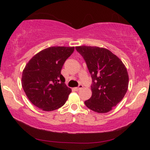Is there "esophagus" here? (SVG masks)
Returning <instances> with one entry per match:
<instances>
[{"instance_id":"1","label":"esophagus","mask_w":150,"mask_h":150,"mask_svg":"<svg viewBox=\"0 0 150 150\" xmlns=\"http://www.w3.org/2000/svg\"><path fill=\"white\" fill-rule=\"evenodd\" d=\"M83 85H81V84H80V85H79V87L74 88V90H76V91H79V90L82 89V88H83Z\"/></svg>"}]
</instances>
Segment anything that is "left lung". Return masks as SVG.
<instances>
[{"mask_svg": "<svg viewBox=\"0 0 150 150\" xmlns=\"http://www.w3.org/2000/svg\"><path fill=\"white\" fill-rule=\"evenodd\" d=\"M76 50L83 57L91 74V97L85 102L87 108L104 113L124 98L128 87V74L122 61L106 48L82 46Z\"/></svg>", "mask_w": 150, "mask_h": 150, "instance_id": "1", "label": "left lung"}]
</instances>
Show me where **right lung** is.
I'll return each instance as SVG.
<instances>
[{"label": "right lung", "instance_id": "add662e5", "mask_svg": "<svg viewBox=\"0 0 150 150\" xmlns=\"http://www.w3.org/2000/svg\"><path fill=\"white\" fill-rule=\"evenodd\" d=\"M74 47L53 46L35 55L24 69L22 85L28 100L39 108L52 111L63 106L71 89L61 74Z\"/></svg>", "mask_w": 150, "mask_h": 150}]
</instances>
